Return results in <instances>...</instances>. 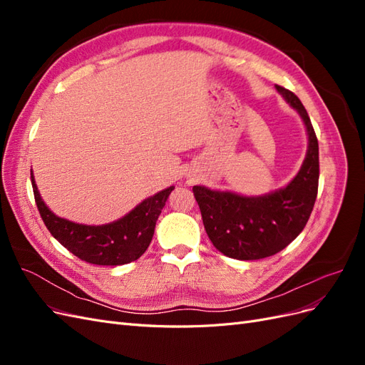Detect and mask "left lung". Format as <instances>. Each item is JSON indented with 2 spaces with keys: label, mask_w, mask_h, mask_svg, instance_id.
<instances>
[{
  "label": "left lung",
  "mask_w": 365,
  "mask_h": 365,
  "mask_svg": "<svg viewBox=\"0 0 365 365\" xmlns=\"http://www.w3.org/2000/svg\"><path fill=\"white\" fill-rule=\"evenodd\" d=\"M275 88L300 113L309 135L307 155L295 178L284 189L259 197L193 187L210 240L237 260L264 259L288 247L307 224L318 193V140L311 118L292 91Z\"/></svg>",
  "instance_id": "1"
}]
</instances>
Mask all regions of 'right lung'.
Segmentation results:
<instances>
[{
  "label": "right lung",
  "instance_id": "add662e5",
  "mask_svg": "<svg viewBox=\"0 0 365 365\" xmlns=\"http://www.w3.org/2000/svg\"><path fill=\"white\" fill-rule=\"evenodd\" d=\"M30 176L39 215L51 236L81 260L106 267L134 262L145 254L155 231L157 219L170 192L175 189L172 185L155 196L148 197L130 213L113 224L91 227L74 224L50 212L41 200L31 172Z\"/></svg>",
  "mask_w": 365,
  "mask_h": 365
}]
</instances>
